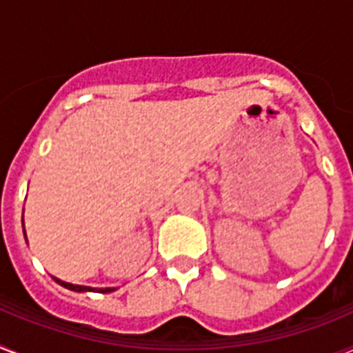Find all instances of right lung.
I'll return each mask as SVG.
<instances>
[{
  "mask_svg": "<svg viewBox=\"0 0 353 353\" xmlns=\"http://www.w3.org/2000/svg\"><path fill=\"white\" fill-rule=\"evenodd\" d=\"M58 285L65 286V288L72 290V292H101V293H109L113 292V288H101V290H95V288H90V286H79V285H70V283H65V281H60V279H56V277H52Z\"/></svg>",
  "mask_w": 353,
  "mask_h": 353,
  "instance_id": "right-lung-1",
  "label": "right lung"
}]
</instances>
